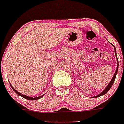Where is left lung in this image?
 I'll return each instance as SVG.
<instances>
[{"label": "left lung", "mask_w": 124, "mask_h": 124, "mask_svg": "<svg viewBox=\"0 0 124 124\" xmlns=\"http://www.w3.org/2000/svg\"><path fill=\"white\" fill-rule=\"evenodd\" d=\"M113 46L114 47V50H115V52H116V48H115V46L113 45ZM116 58H117V68H116V72H115L114 74V76H113V78H112V79L111 80V81L109 82V83L108 84V85L106 87V88H105V90H104V91L102 92L101 93H100V94H98V96H94V97H93V98H98V97H100V96H103V95H104V94H106V93L108 92L109 91V90L110 88H111V87L112 86V85H113V84H114V82L115 81V79H116V74H117V70H118V60H117V56H116Z\"/></svg>", "instance_id": "left-lung-1"}]
</instances>
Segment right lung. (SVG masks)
<instances>
[{
	"label": "right lung",
	"mask_w": 124,
	"mask_h": 124,
	"mask_svg": "<svg viewBox=\"0 0 124 124\" xmlns=\"http://www.w3.org/2000/svg\"><path fill=\"white\" fill-rule=\"evenodd\" d=\"M10 86H11V88H12V90H14V91H15V92H16V93H17L18 95H19V96H21V97H23V98L26 99V100H38V99L41 98H42V96H44V95H42V96H39V97H36V98H32V97H29V96H26V95H24V94H23V93H20V92H18V91H16V90H15V89L14 88H13V87H12V86H11V84H10Z\"/></svg>",
	"instance_id": "obj_1"
}]
</instances>
